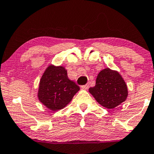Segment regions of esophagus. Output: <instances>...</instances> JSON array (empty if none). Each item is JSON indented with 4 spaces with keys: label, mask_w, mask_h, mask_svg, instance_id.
Returning <instances> with one entry per match:
<instances>
[{
    "label": "esophagus",
    "mask_w": 154,
    "mask_h": 154,
    "mask_svg": "<svg viewBox=\"0 0 154 154\" xmlns=\"http://www.w3.org/2000/svg\"><path fill=\"white\" fill-rule=\"evenodd\" d=\"M82 89H84V90H88V89L89 88V84L88 83V84L85 85H82V87H81Z\"/></svg>",
    "instance_id": "obj_1"
}]
</instances>
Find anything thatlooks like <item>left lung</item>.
<instances>
[{
    "label": "left lung",
    "instance_id": "obj_1",
    "mask_svg": "<svg viewBox=\"0 0 154 154\" xmlns=\"http://www.w3.org/2000/svg\"><path fill=\"white\" fill-rule=\"evenodd\" d=\"M89 92L99 104L108 109L121 104L128 96L127 85L121 75L109 68L100 72L95 85Z\"/></svg>",
    "mask_w": 154,
    "mask_h": 154
}]
</instances>
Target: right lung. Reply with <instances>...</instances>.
<instances>
[{
	"instance_id": "right-lung-1",
	"label": "right lung",
	"mask_w": 154,
	"mask_h": 154,
	"mask_svg": "<svg viewBox=\"0 0 154 154\" xmlns=\"http://www.w3.org/2000/svg\"><path fill=\"white\" fill-rule=\"evenodd\" d=\"M79 90V87L67 77L63 66L50 65L40 80L38 97L48 108L57 111L66 106Z\"/></svg>"
}]
</instances>
